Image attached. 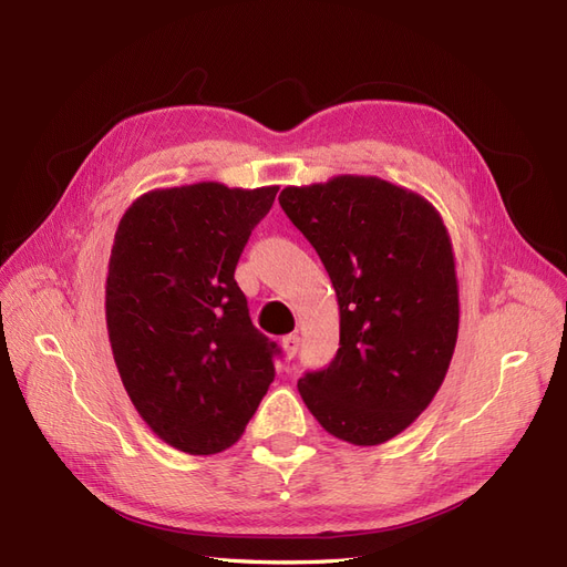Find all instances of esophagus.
I'll return each mask as SVG.
<instances>
[{
	"label": "esophagus",
	"instance_id": "1",
	"mask_svg": "<svg viewBox=\"0 0 567 567\" xmlns=\"http://www.w3.org/2000/svg\"><path fill=\"white\" fill-rule=\"evenodd\" d=\"M281 348H284V354H286L288 359L296 357V352H298V348H300V336H296V333L286 336V338L281 340Z\"/></svg>",
	"mask_w": 567,
	"mask_h": 567
}]
</instances>
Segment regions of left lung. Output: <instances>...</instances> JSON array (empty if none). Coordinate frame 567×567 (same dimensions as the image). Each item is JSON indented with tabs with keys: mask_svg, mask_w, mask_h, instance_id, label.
Instances as JSON below:
<instances>
[{
	"mask_svg": "<svg viewBox=\"0 0 567 567\" xmlns=\"http://www.w3.org/2000/svg\"><path fill=\"white\" fill-rule=\"evenodd\" d=\"M279 203L336 288L340 348L305 373L300 398L357 447L400 435L447 375L458 336L454 248L435 205L381 177L286 186Z\"/></svg>",
	"mask_w": 567,
	"mask_h": 567,
	"instance_id": "8db88e82",
	"label": "left lung"
}]
</instances>
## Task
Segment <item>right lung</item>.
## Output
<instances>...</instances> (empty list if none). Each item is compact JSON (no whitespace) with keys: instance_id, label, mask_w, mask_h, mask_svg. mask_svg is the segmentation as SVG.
<instances>
[{"instance_id":"add662e5","label":"right lung","mask_w":567,"mask_h":567,"mask_svg":"<svg viewBox=\"0 0 567 567\" xmlns=\"http://www.w3.org/2000/svg\"><path fill=\"white\" fill-rule=\"evenodd\" d=\"M277 192L153 188L117 225L106 277L113 359L136 414L179 452L229 450L274 381L277 346L252 326L234 269Z\"/></svg>"}]
</instances>
